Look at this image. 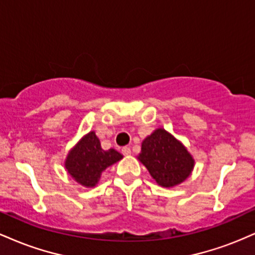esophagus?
<instances>
[{
    "instance_id": "obj_1",
    "label": "esophagus",
    "mask_w": 255,
    "mask_h": 255,
    "mask_svg": "<svg viewBox=\"0 0 255 255\" xmlns=\"http://www.w3.org/2000/svg\"><path fill=\"white\" fill-rule=\"evenodd\" d=\"M122 153H124L125 156H129V154L131 153L130 148L127 147V146H125V147H122Z\"/></svg>"
}]
</instances>
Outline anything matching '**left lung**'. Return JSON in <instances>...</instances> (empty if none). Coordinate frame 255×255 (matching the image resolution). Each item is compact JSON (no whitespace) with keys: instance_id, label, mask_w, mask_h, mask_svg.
Wrapping results in <instances>:
<instances>
[{"instance_id":"1","label":"left lung","mask_w":255,"mask_h":255,"mask_svg":"<svg viewBox=\"0 0 255 255\" xmlns=\"http://www.w3.org/2000/svg\"><path fill=\"white\" fill-rule=\"evenodd\" d=\"M139 159L163 187L183 182L194 166V160L182 144L164 129L154 130L142 141Z\"/></svg>"}]
</instances>
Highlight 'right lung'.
<instances>
[{
	"mask_svg": "<svg viewBox=\"0 0 255 255\" xmlns=\"http://www.w3.org/2000/svg\"><path fill=\"white\" fill-rule=\"evenodd\" d=\"M122 158L114 148L104 151L95 131H90L69 152L66 159V169L79 183L93 187L98 182L102 171Z\"/></svg>",
	"mask_w": 255,
	"mask_h": 255,
	"instance_id": "1",
	"label": "right lung"
}]
</instances>
